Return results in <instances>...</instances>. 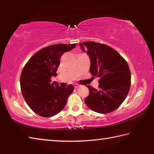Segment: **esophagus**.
Masks as SVG:
<instances>
[{
    "label": "esophagus",
    "instance_id": "1",
    "mask_svg": "<svg viewBox=\"0 0 154 154\" xmlns=\"http://www.w3.org/2000/svg\"><path fill=\"white\" fill-rule=\"evenodd\" d=\"M80 87V85H78V84H75V85H74V88H79Z\"/></svg>",
    "mask_w": 154,
    "mask_h": 154
}]
</instances>
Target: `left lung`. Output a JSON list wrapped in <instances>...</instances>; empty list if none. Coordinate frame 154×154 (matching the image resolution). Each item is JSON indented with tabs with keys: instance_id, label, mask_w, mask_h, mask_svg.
I'll list each match as a JSON object with an SVG mask.
<instances>
[{
	"instance_id": "1",
	"label": "left lung",
	"mask_w": 154,
	"mask_h": 154,
	"mask_svg": "<svg viewBox=\"0 0 154 154\" xmlns=\"http://www.w3.org/2000/svg\"><path fill=\"white\" fill-rule=\"evenodd\" d=\"M90 58V72L100 78L98 89L90 85L85 103L91 110L109 113L118 109L128 94L131 75L128 65L118 51L105 44L94 41L80 43Z\"/></svg>"
}]
</instances>
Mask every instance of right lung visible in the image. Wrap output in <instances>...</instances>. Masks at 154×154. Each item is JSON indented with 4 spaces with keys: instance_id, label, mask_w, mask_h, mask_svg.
<instances>
[{
    "instance_id": "obj_1",
    "label": "right lung",
    "mask_w": 154,
    "mask_h": 154,
    "mask_svg": "<svg viewBox=\"0 0 154 154\" xmlns=\"http://www.w3.org/2000/svg\"><path fill=\"white\" fill-rule=\"evenodd\" d=\"M77 44H56L40 49L29 59L22 70L20 87L23 97L32 110L42 117H51L60 113L66 105L74 88H66L51 83V77L57 76V69L62 54Z\"/></svg>"
}]
</instances>
